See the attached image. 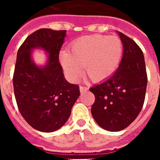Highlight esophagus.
Here are the masks:
<instances>
[{
    "instance_id": "34e87169",
    "label": "esophagus",
    "mask_w": 160,
    "mask_h": 160,
    "mask_svg": "<svg viewBox=\"0 0 160 160\" xmlns=\"http://www.w3.org/2000/svg\"><path fill=\"white\" fill-rule=\"evenodd\" d=\"M88 90V88H87V86H84V85H81V86H80V91L81 93H83V92H86Z\"/></svg>"
}]
</instances>
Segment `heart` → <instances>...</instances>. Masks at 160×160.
I'll return each instance as SVG.
<instances>
[{
    "instance_id": "1",
    "label": "heart",
    "mask_w": 160,
    "mask_h": 160,
    "mask_svg": "<svg viewBox=\"0 0 160 160\" xmlns=\"http://www.w3.org/2000/svg\"><path fill=\"white\" fill-rule=\"evenodd\" d=\"M123 55V44L118 36L87 35L73 41L70 52L62 53L61 62L67 76L77 80L84 72L92 81L107 79L116 71Z\"/></svg>"
}]
</instances>
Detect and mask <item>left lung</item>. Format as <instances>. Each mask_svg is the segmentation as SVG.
<instances>
[{
	"label": "left lung",
	"instance_id": "8db88e82",
	"mask_svg": "<svg viewBox=\"0 0 160 160\" xmlns=\"http://www.w3.org/2000/svg\"><path fill=\"white\" fill-rule=\"evenodd\" d=\"M123 58L119 68L109 79L90 88L95 96L92 114L104 130L119 131L134 121L142 108L148 75L145 59L139 46L119 32Z\"/></svg>",
	"mask_w": 160,
	"mask_h": 160
}]
</instances>
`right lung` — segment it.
Wrapping results in <instances>:
<instances>
[{"label": "right lung", "instance_id": "obj_1", "mask_svg": "<svg viewBox=\"0 0 160 160\" xmlns=\"http://www.w3.org/2000/svg\"><path fill=\"white\" fill-rule=\"evenodd\" d=\"M65 35L66 30L40 29L26 38L18 51L12 78L18 108L26 122L43 132L62 127L80 96L79 86L64 79L58 60ZM35 47L49 53L43 68L31 60V49Z\"/></svg>", "mask_w": 160, "mask_h": 160}]
</instances>
